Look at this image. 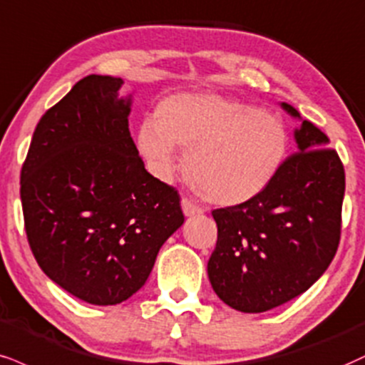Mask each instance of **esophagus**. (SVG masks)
I'll return each mask as SVG.
<instances>
[{
	"label": "esophagus",
	"mask_w": 365,
	"mask_h": 365,
	"mask_svg": "<svg viewBox=\"0 0 365 365\" xmlns=\"http://www.w3.org/2000/svg\"><path fill=\"white\" fill-rule=\"evenodd\" d=\"M182 209L187 217H194V216H200V214H204V209L199 207V205H195L192 200L185 199V197L182 199Z\"/></svg>",
	"instance_id": "1"
}]
</instances>
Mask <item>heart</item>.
Instances as JSON below:
<instances>
[{"label":"heart","mask_w":365,"mask_h":365,"mask_svg":"<svg viewBox=\"0 0 365 365\" xmlns=\"http://www.w3.org/2000/svg\"><path fill=\"white\" fill-rule=\"evenodd\" d=\"M138 148L160 178L177 170V148L188 149L185 175L194 190L219 205L257 197L275 177L287 133L274 113L214 93H177L138 130Z\"/></svg>","instance_id":"obj_1"}]
</instances>
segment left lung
<instances>
[{"instance_id": "obj_1", "label": "left lung", "mask_w": 365, "mask_h": 365, "mask_svg": "<svg viewBox=\"0 0 365 365\" xmlns=\"http://www.w3.org/2000/svg\"><path fill=\"white\" fill-rule=\"evenodd\" d=\"M299 118L297 153L253 199L212 210L217 243L207 263L219 299L241 313H263L306 292L340 243L345 171L330 139Z\"/></svg>"}]
</instances>
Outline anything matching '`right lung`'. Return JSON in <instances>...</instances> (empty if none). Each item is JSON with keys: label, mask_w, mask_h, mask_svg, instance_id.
Segmentation results:
<instances>
[{"label": "right lung", "mask_w": 365, "mask_h": 365, "mask_svg": "<svg viewBox=\"0 0 365 365\" xmlns=\"http://www.w3.org/2000/svg\"><path fill=\"white\" fill-rule=\"evenodd\" d=\"M120 78H83L43 113L21 166L25 231L38 267L78 299L112 306L146 282L183 225L180 195L148 173Z\"/></svg>", "instance_id": "1"}]
</instances>
